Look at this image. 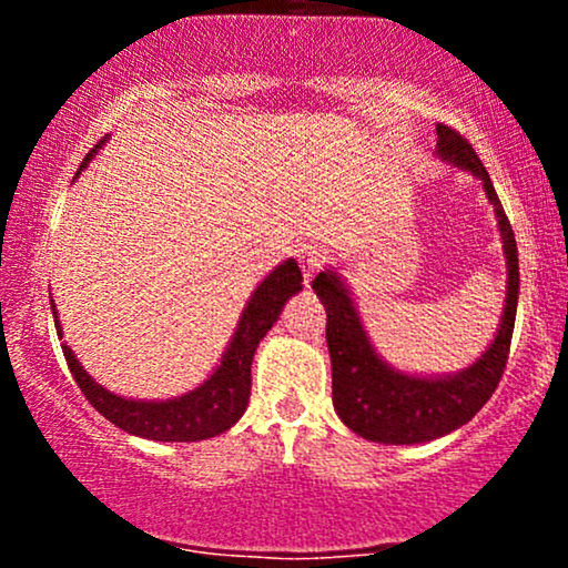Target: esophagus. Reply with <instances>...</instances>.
<instances>
[{"label":"esophagus","mask_w":568,"mask_h":568,"mask_svg":"<svg viewBox=\"0 0 568 568\" xmlns=\"http://www.w3.org/2000/svg\"><path fill=\"white\" fill-rule=\"evenodd\" d=\"M323 247L321 245H302V251H298V262H302V270H304V277L310 280L315 275L317 270H321L323 264Z\"/></svg>","instance_id":"34e87169"}]
</instances>
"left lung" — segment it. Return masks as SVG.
Instances as JSON below:
<instances>
[{"label":"left lung","instance_id":"left-lung-1","mask_svg":"<svg viewBox=\"0 0 568 568\" xmlns=\"http://www.w3.org/2000/svg\"><path fill=\"white\" fill-rule=\"evenodd\" d=\"M438 154L456 168H465L484 181L488 202L499 219L501 247L507 258V298L497 338L470 368L454 376H408L389 368L371 347L355 304L336 272L325 270L312 280L317 298L325 306V342L331 352V376H334V408L338 419L361 438L408 446V443L435 440L467 425L488 397L494 395L505 374L510 355L515 310H518V247L510 221L494 192L484 162L470 141L454 128L438 125Z\"/></svg>","mask_w":568,"mask_h":568}]
</instances>
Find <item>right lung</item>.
<instances>
[{"mask_svg": "<svg viewBox=\"0 0 568 568\" xmlns=\"http://www.w3.org/2000/svg\"><path fill=\"white\" fill-rule=\"evenodd\" d=\"M101 143L103 141H98L93 152L84 158L80 171L88 165L98 149H101ZM302 270H298V264L293 258L280 264L277 270H272L270 277H264V283L253 291L230 347H226L224 357H221V366L213 371L211 379L200 384L192 393L173 397V400H128V397L109 393L101 384L90 379L67 344H61L63 357H67L71 376H74L82 395L90 400V406L101 416H106L112 425L125 429V433L165 443L216 438L219 433H226L245 414L247 397H251L253 352H256L258 342L266 336V331L272 328V323L280 317L283 304L288 302L293 293L302 291ZM55 331L58 338H61L63 334L58 321Z\"/></svg>", "mask_w": 568, "mask_h": 568, "instance_id": "right-lung-1", "label": "right lung"}]
</instances>
